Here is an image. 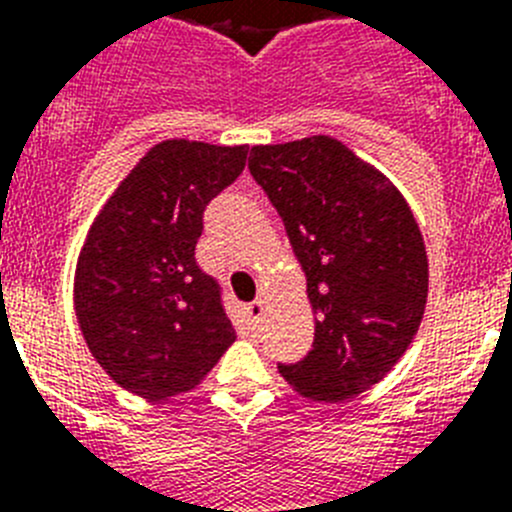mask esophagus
Returning <instances> with one entry per match:
<instances>
[{"label":"esophagus","mask_w":512,"mask_h":512,"mask_svg":"<svg viewBox=\"0 0 512 512\" xmlns=\"http://www.w3.org/2000/svg\"><path fill=\"white\" fill-rule=\"evenodd\" d=\"M266 312V300H253L251 305H248V318L253 320V323H261V318H264Z\"/></svg>","instance_id":"34e87169"}]
</instances>
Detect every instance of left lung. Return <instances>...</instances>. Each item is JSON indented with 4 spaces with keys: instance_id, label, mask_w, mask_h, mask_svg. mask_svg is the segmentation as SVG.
<instances>
[{
    "instance_id": "1",
    "label": "left lung",
    "mask_w": 512,
    "mask_h": 512,
    "mask_svg": "<svg viewBox=\"0 0 512 512\" xmlns=\"http://www.w3.org/2000/svg\"><path fill=\"white\" fill-rule=\"evenodd\" d=\"M248 169L282 217L315 312L312 351L279 374L320 402L369 390L408 351L428 300L413 210L330 135L253 146Z\"/></svg>"
}]
</instances>
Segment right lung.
Returning a JSON list of instances; mask_svg holds the SVG:
<instances>
[{"mask_svg": "<svg viewBox=\"0 0 512 512\" xmlns=\"http://www.w3.org/2000/svg\"><path fill=\"white\" fill-rule=\"evenodd\" d=\"M246 156L248 146L164 140L94 217L76 261V320L97 364L133 395L194 390L235 341L220 284L194 248L205 207Z\"/></svg>", "mask_w": 512, "mask_h": 512, "instance_id": "right-lung-1", "label": "right lung"}]
</instances>
